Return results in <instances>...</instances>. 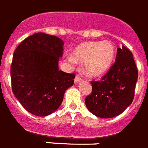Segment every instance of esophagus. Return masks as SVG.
I'll use <instances>...</instances> for the list:
<instances>
[{
  "instance_id": "1",
  "label": "esophagus",
  "mask_w": 148,
  "mask_h": 148,
  "mask_svg": "<svg viewBox=\"0 0 148 148\" xmlns=\"http://www.w3.org/2000/svg\"><path fill=\"white\" fill-rule=\"evenodd\" d=\"M81 80H82V77L79 76H76L74 78V83H78L79 82H81Z\"/></svg>"
}]
</instances>
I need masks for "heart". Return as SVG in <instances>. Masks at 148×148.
<instances>
[{
  "label": "heart",
  "instance_id": "1",
  "mask_svg": "<svg viewBox=\"0 0 148 148\" xmlns=\"http://www.w3.org/2000/svg\"><path fill=\"white\" fill-rule=\"evenodd\" d=\"M115 58V47L108 40L86 41L74 48L67 56L71 63H85V71L91 77H99L108 72Z\"/></svg>",
  "mask_w": 148,
  "mask_h": 148
}]
</instances>
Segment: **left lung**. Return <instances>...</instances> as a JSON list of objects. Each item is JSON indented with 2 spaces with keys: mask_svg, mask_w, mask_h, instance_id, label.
Masks as SVG:
<instances>
[{
  "mask_svg": "<svg viewBox=\"0 0 148 148\" xmlns=\"http://www.w3.org/2000/svg\"><path fill=\"white\" fill-rule=\"evenodd\" d=\"M138 71L132 52L126 47L117 49L115 63L100 81H92V90L85 105L94 115L110 119L119 115L132 103Z\"/></svg>",
  "mask_w": 148,
  "mask_h": 148,
  "instance_id": "8db88e82",
  "label": "left lung"
}]
</instances>
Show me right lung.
<instances>
[{
	"instance_id": "1",
	"label": "right lung",
	"mask_w": 148,
	"mask_h": 148,
	"mask_svg": "<svg viewBox=\"0 0 148 148\" xmlns=\"http://www.w3.org/2000/svg\"><path fill=\"white\" fill-rule=\"evenodd\" d=\"M63 41L56 36L37 33L22 41L11 66L12 88L27 111L44 117L60 108L66 90L74 85V74L59 70Z\"/></svg>"
}]
</instances>
